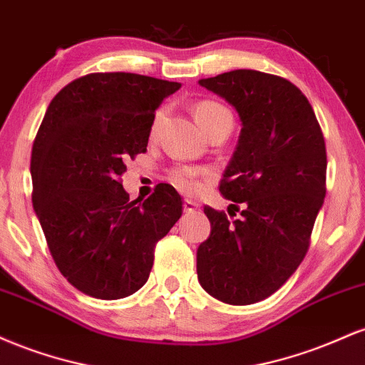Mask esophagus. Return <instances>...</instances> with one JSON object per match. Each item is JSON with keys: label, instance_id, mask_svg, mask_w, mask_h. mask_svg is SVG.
I'll use <instances>...</instances> for the list:
<instances>
[{"label": "esophagus", "instance_id": "34e87169", "mask_svg": "<svg viewBox=\"0 0 365 365\" xmlns=\"http://www.w3.org/2000/svg\"><path fill=\"white\" fill-rule=\"evenodd\" d=\"M197 209H199V204L194 202V200H190V199L183 200V211L185 212H194V211H197Z\"/></svg>", "mask_w": 365, "mask_h": 365}]
</instances>
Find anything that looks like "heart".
I'll return each instance as SVG.
<instances>
[{"mask_svg":"<svg viewBox=\"0 0 365 365\" xmlns=\"http://www.w3.org/2000/svg\"><path fill=\"white\" fill-rule=\"evenodd\" d=\"M194 115H195V120L199 121V125L202 127V130L207 133V135L217 128L226 127V125H233L232 111H230L225 104L215 101V99H199V101L194 104ZM161 118H163V110H159L156 113V116H154L150 132L153 133L156 132ZM171 180H173L175 185L182 188L183 192H194L199 188L197 173L194 170L177 168L173 173H171Z\"/></svg>","mask_w":365,"mask_h":365,"instance_id":"1","label":"heart"}]
</instances>
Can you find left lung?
<instances>
[{"label": "left lung", "mask_w": 365, "mask_h": 365, "mask_svg": "<svg viewBox=\"0 0 365 365\" xmlns=\"http://www.w3.org/2000/svg\"><path fill=\"white\" fill-rule=\"evenodd\" d=\"M242 120L220 192L240 220L206 206L211 235L197 249V278L232 305L261 302L282 288L309 250L326 195V144L302 91L287 78L233 70L199 81Z\"/></svg>", "instance_id": "1"}]
</instances>
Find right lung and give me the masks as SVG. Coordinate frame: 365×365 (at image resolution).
<instances>
[{
  "instance_id": "obj_1",
  "label": "right lung",
  "mask_w": 365,
  "mask_h": 365,
  "mask_svg": "<svg viewBox=\"0 0 365 365\" xmlns=\"http://www.w3.org/2000/svg\"><path fill=\"white\" fill-rule=\"evenodd\" d=\"M178 82L89 73L49 103L32 145V204L60 273L94 299L132 295L148 282L154 247L182 216V197L159 183L130 200L125 161L148 150L154 113Z\"/></svg>"
}]
</instances>
